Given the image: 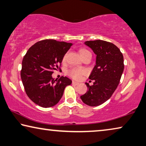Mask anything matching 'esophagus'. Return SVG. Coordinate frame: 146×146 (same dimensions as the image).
I'll use <instances>...</instances> for the list:
<instances>
[{
    "mask_svg": "<svg viewBox=\"0 0 146 146\" xmlns=\"http://www.w3.org/2000/svg\"><path fill=\"white\" fill-rule=\"evenodd\" d=\"M72 84L74 86H77V85H78V84H79V82H76V81H72Z\"/></svg>",
    "mask_w": 146,
    "mask_h": 146,
    "instance_id": "esophagus-1",
    "label": "esophagus"
}]
</instances>
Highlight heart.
Returning <instances> with one entry per match:
<instances>
[{
  "label": "heart",
  "instance_id": "1",
  "mask_svg": "<svg viewBox=\"0 0 146 146\" xmlns=\"http://www.w3.org/2000/svg\"><path fill=\"white\" fill-rule=\"evenodd\" d=\"M79 52H80V56H81V57L82 58L86 54L90 52V51L86 49V48H80L79 50ZM65 59H66V56H64V58H63V60H64ZM86 72V71L83 68H72L70 70H68V74L72 78H73L74 79H76V80H79L80 78L82 77V76L85 74Z\"/></svg>",
  "mask_w": 146,
  "mask_h": 146
}]
</instances>
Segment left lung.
Masks as SVG:
<instances>
[{
    "label": "left lung",
    "instance_id": "8db88e82",
    "mask_svg": "<svg viewBox=\"0 0 146 146\" xmlns=\"http://www.w3.org/2000/svg\"><path fill=\"white\" fill-rule=\"evenodd\" d=\"M84 44L96 54V61L89 76L94 80V85L86 83L88 90L80 98L89 106L96 107L110 99L117 89L124 70V58L119 48L110 42L96 40Z\"/></svg>",
    "mask_w": 146,
    "mask_h": 146
}]
</instances>
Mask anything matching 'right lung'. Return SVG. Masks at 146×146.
Instances as JSON below:
<instances>
[{
	"label": "right lung",
	"instance_id": "1",
	"mask_svg": "<svg viewBox=\"0 0 146 146\" xmlns=\"http://www.w3.org/2000/svg\"><path fill=\"white\" fill-rule=\"evenodd\" d=\"M72 45L70 43L45 39L31 46L25 54L21 78L27 96L35 104L44 108L54 106L65 88L72 84L67 77L58 80L52 77Z\"/></svg>",
	"mask_w": 146,
	"mask_h": 146
}]
</instances>
